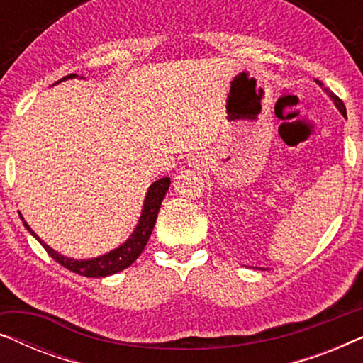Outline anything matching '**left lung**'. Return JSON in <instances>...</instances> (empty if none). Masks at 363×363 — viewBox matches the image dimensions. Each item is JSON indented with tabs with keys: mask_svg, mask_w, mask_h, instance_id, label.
<instances>
[{
	"mask_svg": "<svg viewBox=\"0 0 363 363\" xmlns=\"http://www.w3.org/2000/svg\"><path fill=\"white\" fill-rule=\"evenodd\" d=\"M315 84H317V86H319V87L322 89V91H324V92L327 94V96H329V97L332 99V102H334V104H335L337 111H339V112H340V113H342V116H344V117H347V111H345V106H344V102H342V101H340V99H339V97H337L334 92H330V91H329V89H327V87H324V84H322L320 81H317V79H315ZM256 269H262V271H264V267H256Z\"/></svg>",
	"mask_w": 363,
	"mask_h": 363,
	"instance_id": "1",
	"label": "left lung"
}]
</instances>
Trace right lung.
Listing matches in <instances>:
<instances>
[{
	"label": "right lung",
	"mask_w": 363,
	"mask_h": 363,
	"mask_svg": "<svg viewBox=\"0 0 363 363\" xmlns=\"http://www.w3.org/2000/svg\"><path fill=\"white\" fill-rule=\"evenodd\" d=\"M77 74H69V76L62 77L61 81H57L56 84L67 81V79H76ZM84 79V77H81ZM54 84V86H56ZM170 178L163 177L160 180L153 182L150 186H148L145 200H143V206H142V213L140 218H138L137 226L133 228L132 235L127 238L125 241L122 242L121 246H117L116 250L106 252V255L96 256V257H89V259H74V257H67L57 252L56 250H52L51 246L46 245L41 238H39L36 233L31 230V226L24 221V218L21 213H19V218L23 220V225L26 230L31 233V235L36 238V240L41 242V246L48 251V255L52 257L54 261H57L59 264L66 267V269L76 272V274L86 276V277H106V276H112L117 274L132 264L133 261L137 259L138 256L142 255L143 247L147 246L148 238H150L153 226H155L157 221V215L158 210H160V205L165 198L168 186H170Z\"/></svg>",
	"instance_id": "add662e5"
}]
</instances>
